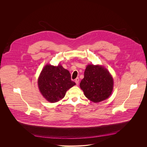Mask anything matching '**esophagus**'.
I'll list each match as a JSON object with an SVG mask.
<instances>
[{"label": "esophagus", "mask_w": 147, "mask_h": 147, "mask_svg": "<svg viewBox=\"0 0 147 147\" xmlns=\"http://www.w3.org/2000/svg\"><path fill=\"white\" fill-rule=\"evenodd\" d=\"M79 78H77L76 79H75V83L76 85H78L79 84Z\"/></svg>", "instance_id": "34e87169"}]
</instances>
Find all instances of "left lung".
Listing matches in <instances>:
<instances>
[{"label": "left lung", "instance_id": "1", "mask_svg": "<svg viewBox=\"0 0 147 147\" xmlns=\"http://www.w3.org/2000/svg\"><path fill=\"white\" fill-rule=\"evenodd\" d=\"M113 79L104 67L89 64L84 72L80 86L85 97L93 102L108 98L113 89Z\"/></svg>", "mask_w": 147, "mask_h": 147}]
</instances>
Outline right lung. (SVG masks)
<instances>
[{"label":"right lung","mask_w":147,"mask_h":147,"mask_svg":"<svg viewBox=\"0 0 147 147\" xmlns=\"http://www.w3.org/2000/svg\"><path fill=\"white\" fill-rule=\"evenodd\" d=\"M76 83L71 80L69 72L59 64L46 65L40 74L38 85L42 96L50 102L62 100L66 92Z\"/></svg>","instance_id":"add662e5"}]
</instances>
